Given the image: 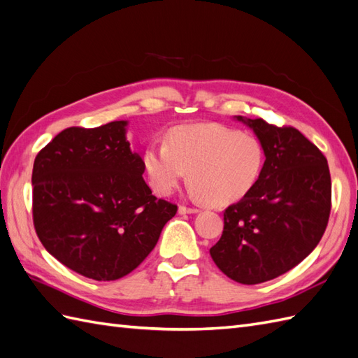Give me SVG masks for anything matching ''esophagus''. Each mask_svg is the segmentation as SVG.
<instances>
[{"label": "esophagus", "mask_w": 358, "mask_h": 358, "mask_svg": "<svg viewBox=\"0 0 358 358\" xmlns=\"http://www.w3.org/2000/svg\"><path fill=\"white\" fill-rule=\"evenodd\" d=\"M196 213H199L197 208H188L184 205L179 206V214H196Z\"/></svg>", "instance_id": "1"}]
</instances>
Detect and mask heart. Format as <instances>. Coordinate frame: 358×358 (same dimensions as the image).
I'll list each match as a JSON object with an SVG mask.
<instances>
[{
	"mask_svg": "<svg viewBox=\"0 0 358 358\" xmlns=\"http://www.w3.org/2000/svg\"><path fill=\"white\" fill-rule=\"evenodd\" d=\"M144 169L156 193L171 194L189 170L191 194L209 205L238 202L257 185L266 164L263 143L219 123L173 127L165 144H150Z\"/></svg>",
	"mask_w": 358,
	"mask_h": 358,
	"instance_id": "heart-1",
	"label": "heart"
}]
</instances>
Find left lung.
<instances>
[{"mask_svg":"<svg viewBox=\"0 0 358 358\" xmlns=\"http://www.w3.org/2000/svg\"><path fill=\"white\" fill-rule=\"evenodd\" d=\"M264 145L257 185L224 211L220 240L209 254L240 284L273 280L307 258L324 235L331 211L327 158L298 129L234 117Z\"/></svg>","mask_w":358,"mask_h":358,"instance_id":"1","label":"left lung"}]
</instances>
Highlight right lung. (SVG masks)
Returning <instances> with one entry per match:
<instances>
[{
    "label": "right lung",
    "instance_id": "1",
    "mask_svg": "<svg viewBox=\"0 0 358 358\" xmlns=\"http://www.w3.org/2000/svg\"><path fill=\"white\" fill-rule=\"evenodd\" d=\"M127 124L65 129L33 164V222L41 243L95 281H115L136 268L178 211L145 184Z\"/></svg>",
    "mask_w": 358,
    "mask_h": 358
}]
</instances>
